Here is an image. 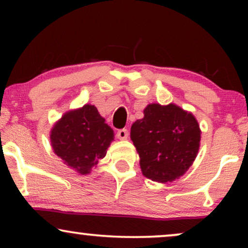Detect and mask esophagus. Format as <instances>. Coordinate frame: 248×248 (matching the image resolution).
<instances>
[{"instance_id": "1", "label": "esophagus", "mask_w": 248, "mask_h": 248, "mask_svg": "<svg viewBox=\"0 0 248 248\" xmlns=\"http://www.w3.org/2000/svg\"><path fill=\"white\" fill-rule=\"evenodd\" d=\"M116 136H118V139H120V140H127L128 136H129V133H128L127 129H119L118 133H116Z\"/></svg>"}]
</instances>
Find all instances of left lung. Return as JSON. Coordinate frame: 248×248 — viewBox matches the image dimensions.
I'll return each instance as SVG.
<instances>
[{
    "mask_svg": "<svg viewBox=\"0 0 248 248\" xmlns=\"http://www.w3.org/2000/svg\"><path fill=\"white\" fill-rule=\"evenodd\" d=\"M144 118L130 128L143 175L167 183L181 177L195 161L201 130L191 113L176 105H148Z\"/></svg>",
    "mask_w": 248,
    "mask_h": 248,
    "instance_id": "left-lung-1",
    "label": "left lung"
}]
</instances>
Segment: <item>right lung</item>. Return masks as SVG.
<instances>
[{"mask_svg":"<svg viewBox=\"0 0 248 248\" xmlns=\"http://www.w3.org/2000/svg\"><path fill=\"white\" fill-rule=\"evenodd\" d=\"M113 138V129L92 105L66 113L51 130L53 152L82 175L105 157Z\"/></svg>","mask_w":248,"mask_h":248,"instance_id":"1","label":"right lung"}]
</instances>
